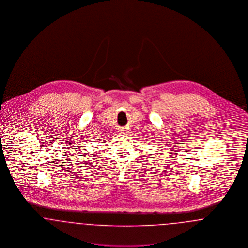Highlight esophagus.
<instances>
[{
  "label": "esophagus",
  "instance_id": "1",
  "mask_svg": "<svg viewBox=\"0 0 248 248\" xmlns=\"http://www.w3.org/2000/svg\"><path fill=\"white\" fill-rule=\"evenodd\" d=\"M121 133L122 134H125V130H121Z\"/></svg>",
  "mask_w": 248,
  "mask_h": 248
}]
</instances>
